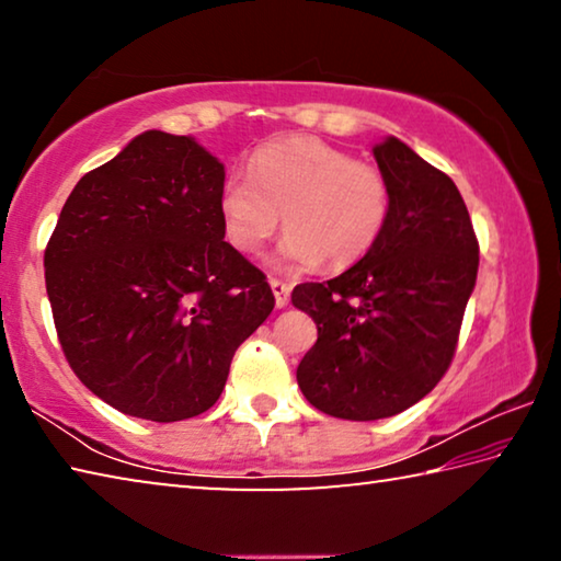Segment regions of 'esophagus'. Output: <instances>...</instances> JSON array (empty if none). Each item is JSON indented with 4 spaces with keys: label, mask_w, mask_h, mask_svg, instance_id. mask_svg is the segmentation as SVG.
<instances>
[{
    "label": "esophagus",
    "mask_w": 561,
    "mask_h": 561,
    "mask_svg": "<svg viewBox=\"0 0 561 561\" xmlns=\"http://www.w3.org/2000/svg\"><path fill=\"white\" fill-rule=\"evenodd\" d=\"M270 287L274 291V301H277V307L284 309L289 304V291H291V284L282 282V279H270Z\"/></svg>",
    "instance_id": "obj_1"
}]
</instances>
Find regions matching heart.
Here are the masks:
<instances>
[{
  "label": "heart",
  "instance_id": "b5f03b06",
  "mask_svg": "<svg viewBox=\"0 0 561 561\" xmlns=\"http://www.w3.org/2000/svg\"><path fill=\"white\" fill-rule=\"evenodd\" d=\"M250 178L234 175L220 193V220L234 250L260 252L279 230V260L311 270L327 260L344 270L381 240L391 185L371 163L317 138L274 140L250 158Z\"/></svg>",
  "mask_w": 561,
  "mask_h": 561
}]
</instances>
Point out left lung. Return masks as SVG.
Segmentation results:
<instances>
[{"label":"left lung","mask_w":561,"mask_h":561,"mask_svg":"<svg viewBox=\"0 0 561 561\" xmlns=\"http://www.w3.org/2000/svg\"><path fill=\"white\" fill-rule=\"evenodd\" d=\"M374 158L391 185L381 240L339 277L291 291L319 329L297 368L301 393L344 421L396 415L433 391L455 356L480 262L448 175L393 136Z\"/></svg>","instance_id":"obj_1"}]
</instances>
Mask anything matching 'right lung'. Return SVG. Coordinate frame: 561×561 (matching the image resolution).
<instances>
[{"label":"right lung","mask_w":561,"mask_h":561,"mask_svg":"<svg viewBox=\"0 0 561 561\" xmlns=\"http://www.w3.org/2000/svg\"><path fill=\"white\" fill-rule=\"evenodd\" d=\"M222 185L195 138L146 130L76 183L54 227L44 277L64 356L121 413H205L272 314L267 277L225 242Z\"/></svg>","instance_id":"right-lung-1"}]
</instances>
